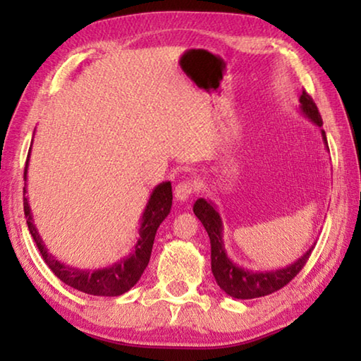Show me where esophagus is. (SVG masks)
Returning a JSON list of instances; mask_svg holds the SVG:
<instances>
[{
	"label": "esophagus",
	"mask_w": 361,
	"mask_h": 361,
	"mask_svg": "<svg viewBox=\"0 0 361 361\" xmlns=\"http://www.w3.org/2000/svg\"><path fill=\"white\" fill-rule=\"evenodd\" d=\"M195 181L192 180H186L181 181L180 185H176L175 188V199L176 200H186L191 197V195L195 192Z\"/></svg>",
	"instance_id": "obj_1"
}]
</instances>
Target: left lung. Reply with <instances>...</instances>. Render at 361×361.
<instances>
[{
  "label": "left lung",
  "instance_id": "8db88e82",
  "mask_svg": "<svg viewBox=\"0 0 361 361\" xmlns=\"http://www.w3.org/2000/svg\"><path fill=\"white\" fill-rule=\"evenodd\" d=\"M301 102V111L314 122L315 126L322 127L323 121L317 108L315 102L312 100L305 90H302V95L299 97ZM323 142H325L326 148V135L322 130ZM195 216L200 219V223L204 224L205 231L209 232L210 237V245H212V272L215 277L216 283L219 285L226 295L237 299H253L267 296L271 293L283 288L285 285H288L293 279H295L301 269L305 266V262L310 258L314 247H310L301 258L293 262L291 266H286L283 269H277V271H269V272H253L248 269H243L235 266L232 262L228 255H226L224 243H223V221L219 213L216 212L215 205L205 199H197L192 207Z\"/></svg>",
  "mask_w": 361,
  "mask_h": 361
}]
</instances>
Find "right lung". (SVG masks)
Returning a JSON list of instances; mask_svg holds the SVG:
<instances>
[{
  "mask_svg": "<svg viewBox=\"0 0 361 361\" xmlns=\"http://www.w3.org/2000/svg\"><path fill=\"white\" fill-rule=\"evenodd\" d=\"M30 157V152H28ZM27 169L28 159L25 164V172H23V180H27ZM27 188H23V212H25L27 224L32 234L33 240L38 245L39 253L44 259L46 264L51 267V271L71 288L78 291L87 293L94 296H119L129 291L135 285L142 274L145 272L151 258L152 243H154L156 231L164 219L167 218L172 209V185L170 181L161 183L154 188L151 197L146 204V209L142 216V226H140V239L137 245L133 247L129 256L122 258L111 267L99 269V271H82V269L65 266L63 262L57 261L52 255L47 253V250L42 243L41 237L36 231L32 218V210H30L28 199L25 197Z\"/></svg>",
  "mask_w": 361,
  "mask_h": 361,
  "instance_id": "add662e5",
  "label": "right lung"
}]
</instances>
